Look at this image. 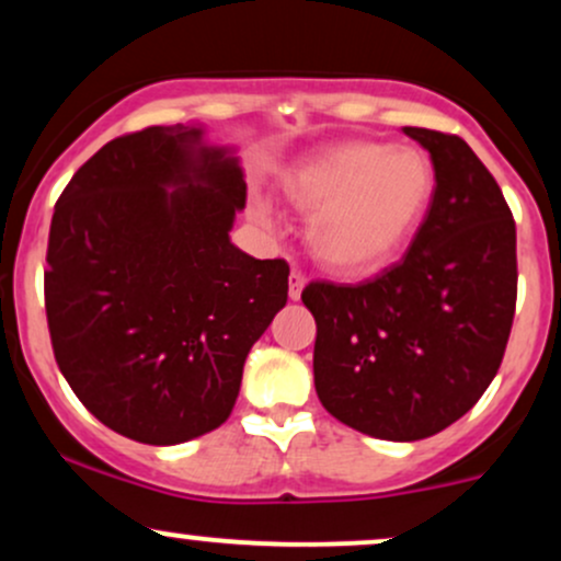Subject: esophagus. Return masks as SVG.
Here are the masks:
<instances>
[{
  "label": "esophagus",
  "mask_w": 561,
  "mask_h": 561,
  "mask_svg": "<svg viewBox=\"0 0 561 561\" xmlns=\"http://www.w3.org/2000/svg\"><path fill=\"white\" fill-rule=\"evenodd\" d=\"M302 287H306V276H302L300 272L289 274V300H300Z\"/></svg>",
  "instance_id": "34e87169"
}]
</instances>
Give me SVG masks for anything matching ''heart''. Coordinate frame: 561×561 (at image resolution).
Listing matches in <instances>:
<instances>
[{
	"label": "heart",
	"mask_w": 561,
	"mask_h": 561,
	"mask_svg": "<svg viewBox=\"0 0 561 561\" xmlns=\"http://www.w3.org/2000/svg\"><path fill=\"white\" fill-rule=\"evenodd\" d=\"M282 192L308 216V248L340 274L385 266L411 242L435 195V169L411 147L343 141L285 171ZM263 229H276L266 199L250 203Z\"/></svg>",
	"instance_id": "b5f03b06"
}]
</instances>
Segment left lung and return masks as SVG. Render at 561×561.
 Masks as SVG:
<instances>
[{"mask_svg": "<svg viewBox=\"0 0 561 561\" xmlns=\"http://www.w3.org/2000/svg\"><path fill=\"white\" fill-rule=\"evenodd\" d=\"M435 169L409 253L362 285L311 282L321 405L379 440L430 437L467 414L504 358L517 302V229L501 186L454 134L403 126Z\"/></svg>", "mask_w": 561, "mask_h": 561, "instance_id": "8db88e82", "label": "left lung"}]
</instances>
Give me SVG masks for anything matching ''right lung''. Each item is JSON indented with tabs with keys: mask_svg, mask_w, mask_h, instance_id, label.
<instances>
[{
	"mask_svg": "<svg viewBox=\"0 0 561 561\" xmlns=\"http://www.w3.org/2000/svg\"><path fill=\"white\" fill-rule=\"evenodd\" d=\"M248 184L199 124L107 141L49 227L44 300L62 377L105 427L176 446L221 427L289 266L231 242Z\"/></svg>",
	"mask_w": 561,
	"mask_h": 561,
	"instance_id": "right-lung-1",
	"label": "right lung"
}]
</instances>
